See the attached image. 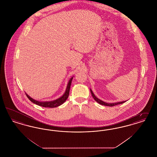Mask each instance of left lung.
<instances>
[{
  "instance_id": "1",
  "label": "left lung",
  "mask_w": 157,
  "mask_h": 157,
  "mask_svg": "<svg viewBox=\"0 0 157 157\" xmlns=\"http://www.w3.org/2000/svg\"><path fill=\"white\" fill-rule=\"evenodd\" d=\"M90 92H91V94L92 95V97L94 98V99L98 103H99V104L102 105H105V106H115V105H117L121 104H123L124 102H125L126 101H122V102H116V103H106V102H105L104 101L100 100L99 99H98V98L95 97V95L94 94L92 90L90 89Z\"/></svg>"
}]
</instances>
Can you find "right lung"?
Returning <instances> with one entry per match:
<instances>
[{
    "label": "right lung",
    "mask_w": 157,
    "mask_h": 157,
    "mask_svg": "<svg viewBox=\"0 0 157 157\" xmlns=\"http://www.w3.org/2000/svg\"><path fill=\"white\" fill-rule=\"evenodd\" d=\"M73 79V77H72L69 81L67 83V90L64 93V94L59 98L55 100V101H45V102H40V101H37L36 100L33 99V98L30 97L27 94H26L27 97L28 98V99L30 100L31 102H32L33 103L39 106H43V107H46V108H55L57 107L58 106H59L60 105L63 104L66 100L67 99V98L69 97V90H70V87H71V85L72 83V80Z\"/></svg>",
    "instance_id": "obj_1"
}]
</instances>
